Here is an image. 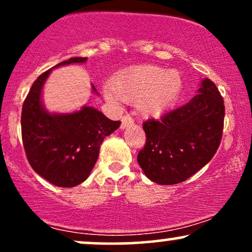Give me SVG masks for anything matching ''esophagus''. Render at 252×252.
I'll return each instance as SVG.
<instances>
[{"mask_svg": "<svg viewBox=\"0 0 252 252\" xmlns=\"http://www.w3.org/2000/svg\"><path fill=\"white\" fill-rule=\"evenodd\" d=\"M134 123V120H132L131 116H129V115H124L122 117V123H121V128L124 129L126 128V126H130V124Z\"/></svg>", "mask_w": 252, "mask_h": 252, "instance_id": "1", "label": "esophagus"}]
</instances>
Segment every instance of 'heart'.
I'll use <instances>...</instances> for the list:
<instances>
[{
	"mask_svg": "<svg viewBox=\"0 0 252 252\" xmlns=\"http://www.w3.org/2000/svg\"><path fill=\"white\" fill-rule=\"evenodd\" d=\"M182 82L176 71L155 65H144L118 73L106 86L109 102L136 103L141 114L158 117L174 105L181 92Z\"/></svg>",
	"mask_w": 252,
	"mask_h": 252,
	"instance_id": "b5f03b06",
	"label": "heart"
}]
</instances>
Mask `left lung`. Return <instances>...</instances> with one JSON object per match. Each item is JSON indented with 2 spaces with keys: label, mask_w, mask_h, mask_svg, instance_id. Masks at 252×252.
I'll list each match as a JSON object with an SVG mask.
<instances>
[{
  "label": "left lung",
  "mask_w": 252,
  "mask_h": 252,
  "mask_svg": "<svg viewBox=\"0 0 252 252\" xmlns=\"http://www.w3.org/2000/svg\"><path fill=\"white\" fill-rule=\"evenodd\" d=\"M224 99L216 84L204 79L189 103L143 123L146 144L137 161L147 178L174 185L195 174L216 154L224 128Z\"/></svg>",
  "instance_id": "left-lung-1"
}]
</instances>
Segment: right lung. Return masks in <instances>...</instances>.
I'll list each match as a JSON object with an SVG mask.
<instances>
[{
  "instance_id": "obj_1",
  "label": "right lung",
  "mask_w": 252,
  "mask_h": 252,
  "mask_svg": "<svg viewBox=\"0 0 252 252\" xmlns=\"http://www.w3.org/2000/svg\"><path fill=\"white\" fill-rule=\"evenodd\" d=\"M88 58H70L54 67L85 63ZM51 70L33 83L22 105L21 131L27 160L35 172L59 187H74L88 179L96 164L104 137L118 129L92 106L73 114H50L41 103V91ZM92 90H97L92 85Z\"/></svg>"
}]
</instances>
